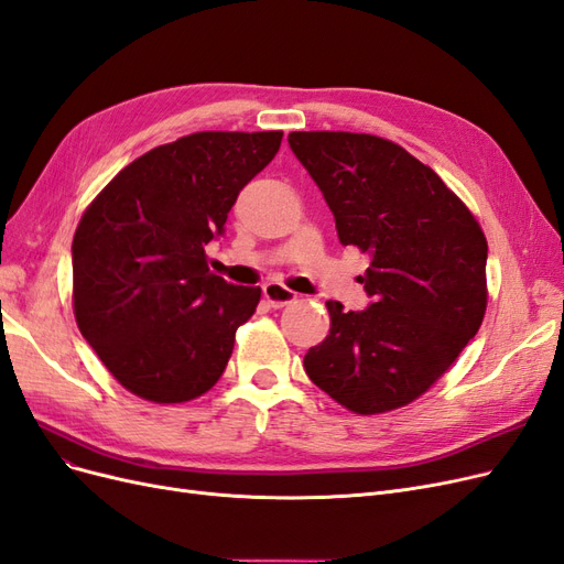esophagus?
Returning a JSON list of instances; mask_svg holds the SVG:
<instances>
[{"label": "esophagus", "mask_w": 564, "mask_h": 564, "mask_svg": "<svg viewBox=\"0 0 564 564\" xmlns=\"http://www.w3.org/2000/svg\"><path fill=\"white\" fill-rule=\"evenodd\" d=\"M263 296L273 307H284V305L296 301V291L286 289L280 282H268V284H263Z\"/></svg>", "instance_id": "1"}]
</instances>
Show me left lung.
<instances>
[{
	"label": "left lung",
	"mask_w": 564,
	"mask_h": 564,
	"mask_svg": "<svg viewBox=\"0 0 564 564\" xmlns=\"http://www.w3.org/2000/svg\"><path fill=\"white\" fill-rule=\"evenodd\" d=\"M289 147L334 212L340 245L371 259L366 310L326 301L332 332L305 373L347 411L415 401L448 371L488 305V240L469 207L403 147L364 132H289Z\"/></svg>",
	"instance_id": "8db88e82"
}]
</instances>
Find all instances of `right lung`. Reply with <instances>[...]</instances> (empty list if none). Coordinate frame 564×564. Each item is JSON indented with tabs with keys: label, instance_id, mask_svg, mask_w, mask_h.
<instances>
[{
	"label": "right lung",
	"instance_id": "right-lung-1",
	"mask_svg": "<svg viewBox=\"0 0 564 564\" xmlns=\"http://www.w3.org/2000/svg\"><path fill=\"white\" fill-rule=\"evenodd\" d=\"M280 142V130L186 134L126 165L84 212L74 317L128 392L184 403L221 378L261 289L209 273L205 245Z\"/></svg>",
	"mask_w": 564,
	"mask_h": 564
}]
</instances>
